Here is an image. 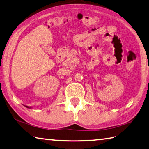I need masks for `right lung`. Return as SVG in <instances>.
<instances>
[{
    "instance_id": "obj_1",
    "label": "right lung",
    "mask_w": 149,
    "mask_h": 149,
    "mask_svg": "<svg viewBox=\"0 0 149 149\" xmlns=\"http://www.w3.org/2000/svg\"><path fill=\"white\" fill-rule=\"evenodd\" d=\"M25 107H27V108H28V109H29H29H31V107H27V106H25Z\"/></svg>"
}]
</instances>
